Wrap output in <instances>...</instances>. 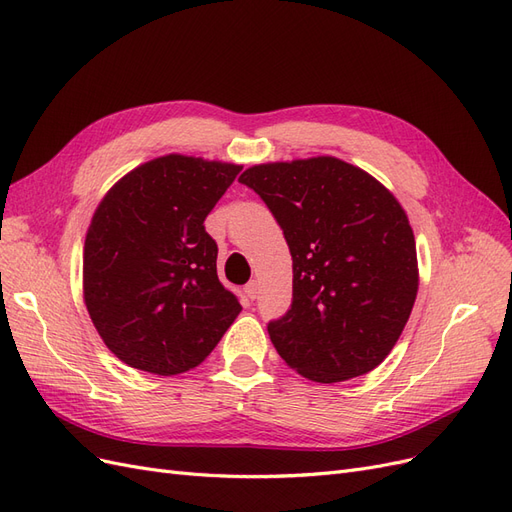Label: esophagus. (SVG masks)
I'll use <instances>...</instances> for the list:
<instances>
[{
  "label": "esophagus",
  "instance_id": "obj_1",
  "mask_svg": "<svg viewBox=\"0 0 512 512\" xmlns=\"http://www.w3.org/2000/svg\"><path fill=\"white\" fill-rule=\"evenodd\" d=\"M244 293H246V297H249V299H255V297H257V293H259V285H257V280H251L249 285L244 287Z\"/></svg>",
  "mask_w": 512,
  "mask_h": 512
}]
</instances>
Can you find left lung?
<instances>
[{
  "mask_svg": "<svg viewBox=\"0 0 512 512\" xmlns=\"http://www.w3.org/2000/svg\"><path fill=\"white\" fill-rule=\"evenodd\" d=\"M238 181L268 204L293 257L291 308L268 323L278 354L320 384L373 371L418 295L415 238L399 200L331 156L257 164Z\"/></svg>",
  "mask_w": 512,
  "mask_h": 512,
  "instance_id": "left-lung-1",
  "label": "left lung"
}]
</instances>
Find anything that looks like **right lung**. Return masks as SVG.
<instances>
[{"label": "right lung", "mask_w": 512, "mask_h": 512, "mask_svg": "<svg viewBox=\"0 0 512 512\" xmlns=\"http://www.w3.org/2000/svg\"><path fill=\"white\" fill-rule=\"evenodd\" d=\"M242 166L168 154L130 170L84 242V301L122 363L156 375L198 367L240 314L217 276L204 219Z\"/></svg>", "instance_id": "obj_1"}]
</instances>
